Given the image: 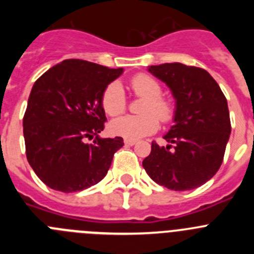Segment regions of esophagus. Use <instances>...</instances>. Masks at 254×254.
I'll return each mask as SVG.
<instances>
[{"mask_svg":"<svg viewBox=\"0 0 254 254\" xmlns=\"http://www.w3.org/2000/svg\"><path fill=\"white\" fill-rule=\"evenodd\" d=\"M125 143L126 145H128V146H133V145H136V143H137V141L132 140V138H126Z\"/></svg>","mask_w":254,"mask_h":254,"instance_id":"esophagus-1","label":"esophagus"}]
</instances>
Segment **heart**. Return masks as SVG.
Returning <instances> with one entry per match:
<instances>
[{"label":"heart","mask_w":254,"mask_h":254,"mask_svg":"<svg viewBox=\"0 0 254 254\" xmlns=\"http://www.w3.org/2000/svg\"><path fill=\"white\" fill-rule=\"evenodd\" d=\"M134 94L145 98L140 107V116H122L109 123L112 133L126 138H140L152 133L159 127L160 121L167 122L173 116V107L161 96V86L154 77L145 73L134 76L131 80ZM105 113L114 117L126 109V95L120 82H112L105 89L102 98Z\"/></svg>","instance_id":"1"}]
</instances>
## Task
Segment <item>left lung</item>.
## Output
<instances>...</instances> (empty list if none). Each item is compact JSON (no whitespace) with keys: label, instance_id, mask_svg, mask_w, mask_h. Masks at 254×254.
Wrapping results in <instances>:
<instances>
[{"label":"left lung","instance_id":"obj_1","mask_svg":"<svg viewBox=\"0 0 254 254\" xmlns=\"http://www.w3.org/2000/svg\"><path fill=\"white\" fill-rule=\"evenodd\" d=\"M147 71L169 87L176 111L174 125L163 136L168 145L152 142L142 167L159 186L194 190L223 163L232 132L226 98L206 69L176 62L149 66Z\"/></svg>","mask_w":254,"mask_h":254}]
</instances>
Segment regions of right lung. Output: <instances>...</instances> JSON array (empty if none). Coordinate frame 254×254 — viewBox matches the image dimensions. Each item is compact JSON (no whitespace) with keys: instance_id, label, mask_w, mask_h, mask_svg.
Masks as SVG:
<instances>
[{"instance_id":"right-lung-1","label":"right lung","mask_w":254,"mask_h":254,"mask_svg":"<svg viewBox=\"0 0 254 254\" xmlns=\"http://www.w3.org/2000/svg\"><path fill=\"white\" fill-rule=\"evenodd\" d=\"M122 73L123 68L66 60L34 82L22 120L26 158L49 188L78 192L107 176L125 143L122 137L99 136L107 121L102 98Z\"/></svg>"}]
</instances>
